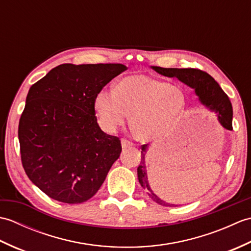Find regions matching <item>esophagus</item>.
Masks as SVG:
<instances>
[{"instance_id": "34e87169", "label": "esophagus", "mask_w": 251, "mask_h": 251, "mask_svg": "<svg viewBox=\"0 0 251 251\" xmlns=\"http://www.w3.org/2000/svg\"><path fill=\"white\" fill-rule=\"evenodd\" d=\"M121 145H122L123 149H126V148H130V147L134 146V143L128 141V140H126V139H122L121 140Z\"/></svg>"}]
</instances>
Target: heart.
<instances>
[{
    "mask_svg": "<svg viewBox=\"0 0 251 251\" xmlns=\"http://www.w3.org/2000/svg\"><path fill=\"white\" fill-rule=\"evenodd\" d=\"M188 98L177 85L146 74L122 77L113 90L96 94L94 108L98 123L108 132L123 126L131 114V125L139 139L156 142L177 128L185 113Z\"/></svg>",
    "mask_w": 251,
    "mask_h": 251,
    "instance_id": "b5f03b06",
    "label": "heart"
}]
</instances>
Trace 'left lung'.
Returning a JSON list of instances; mask_svg holds the SVG:
<instances>
[{
	"label": "left lung",
	"mask_w": 251,
	"mask_h": 251,
	"mask_svg": "<svg viewBox=\"0 0 251 251\" xmlns=\"http://www.w3.org/2000/svg\"><path fill=\"white\" fill-rule=\"evenodd\" d=\"M154 71L161 75L167 77H176L180 82L185 84L186 86L194 89L195 95L199 97L200 102L210 112L217 114L218 122L220 125L227 130H232V120H233V109L231 101L228 99L226 93L223 92L220 85L218 84L215 78L210 76L206 72H202L199 69H178V68H161V67H151ZM149 150L148 145L142 146L141 151V162L139 167L137 169L138 180L143 189L147 191L148 195L151 199L162 206H177L174 204L166 202L162 197H159L156 193H154L152 186L149 181L146 154Z\"/></svg>",
	"instance_id": "left-lung-1"
}]
</instances>
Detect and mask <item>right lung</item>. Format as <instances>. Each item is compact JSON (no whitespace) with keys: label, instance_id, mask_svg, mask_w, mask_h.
Listing matches in <instances>:
<instances>
[{"label":"right lung","instance_id":"add662e5","mask_svg":"<svg viewBox=\"0 0 251 251\" xmlns=\"http://www.w3.org/2000/svg\"><path fill=\"white\" fill-rule=\"evenodd\" d=\"M125 70L122 63H63L30 87L18 127L21 162L50 199H92L120 157L121 141L101 130L94 99Z\"/></svg>","mask_w":251,"mask_h":251}]
</instances>
